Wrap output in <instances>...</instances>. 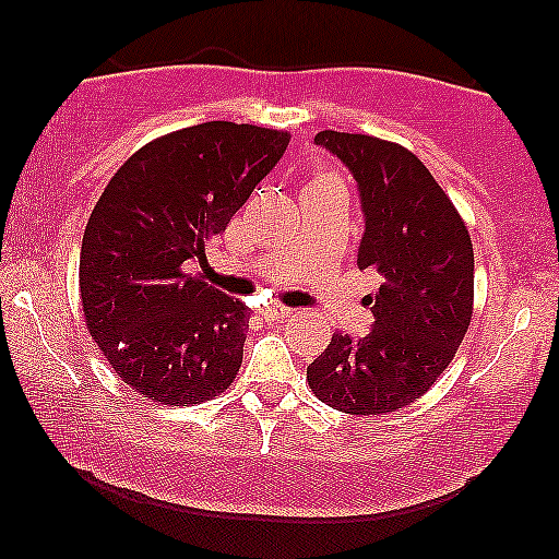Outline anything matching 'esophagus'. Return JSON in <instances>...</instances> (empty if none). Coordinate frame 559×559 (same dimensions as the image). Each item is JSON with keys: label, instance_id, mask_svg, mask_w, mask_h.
Wrapping results in <instances>:
<instances>
[{"label": "esophagus", "instance_id": "esophagus-1", "mask_svg": "<svg viewBox=\"0 0 559 559\" xmlns=\"http://www.w3.org/2000/svg\"><path fill=\"white\" fill-rule=\"evenodd\" d=\"M262 316H264L266 320H282V318L293 316V310L282 308V305H272V308H264V310H262Z\"/></svg>", "mask_w": 559, "mask_h": 559}]
</instances>
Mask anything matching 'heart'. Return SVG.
<instances>
[{"label": "heart", "mask_w": 559, "mask_h": 559, "mask_svg": "<svg viewBox=\"0 0 559 559\" xmlns=\"http://www.w3.org/2000/svg\"><path fill=\"white\" fill-rule=\"evenodd\" d=\"M318 180H335V178H333V175H318V178L312 182H318Z\"/></svg>", "instance_id": "b5f03b06"}]
</instances>
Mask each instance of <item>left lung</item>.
Here are the masks:
<instances>
[{
  "instance_id": "8db88e82",
  "label": "left lung",
  "mask_w": 559,
  "mask_h": 559,
  "mask_svg": "<svg viewBox=\"0 0 559 559\" xmlns=\"http://www.w3.org/2000/svg\"><path fill=\"white\" fill-rule=\"evenodd\" d=\"M316 144L354 175L364 213L358 266L379 272L371 331L335 333L308 366L312 394L328 407L381 415L430 389L471 325L473 243L430 170L394 142L325 132Z\"/></svg>"
}]
</instances>
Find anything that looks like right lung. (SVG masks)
<instances>
[{"instance_id": "1", "label": "right lung", "mask_w": 559, "mask_h": 559, "mask_svg": "<svg viewBox=\"0 0 559 559\" xmlns=\"http://www.w3.org/2000/svg\"><path fill=\"white\" fill-rule=\"evenodd\" d=\"M287 142L277 129L205 121L150 142L98 198L81 243L83 316L134 392L190 407L236 379L247 305L188 270L205 264Z\"/></svg>"}]
</instances>
